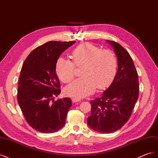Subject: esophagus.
<instances>
[{
  "mask_svg": "<svg viewBox=\"0 0 158 158\" xmlns=\"http://www.w3.org/2000/svg\"><path fill=\"white\" fill-rule=\"evenodd\" d=\"M72 101H73V103L78 102L81 101V99L80 98H72Z\"/></svg>",
  "mask_w": 158,
  "mask_h": 158,
  "instance_id": "1",
  "label": "esophagus"
}]
</instances>
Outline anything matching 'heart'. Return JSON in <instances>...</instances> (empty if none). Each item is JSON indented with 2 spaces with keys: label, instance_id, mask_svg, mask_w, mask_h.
Instances as JSON below:
<instances>
[{
  "label": "heart",
  "instance_id": "heart-1",
  "mask_svg": "<svg viewBox=\"0 0 158 158\" xmlns=\"http://www.w3.org/2000/svg\"><path fill=\"white\" fill-rule=\"evenodd\" d=\"M73 61L60 57L55 64V71L64 83H69L75 76L76 67L84 66L81 76L64 89L66 95L83 98L92 94L98 88L105 89L111 84L115 77L117 60L110 49H101L90 43H84L71 52Z\"/></svg>",
  "mask_w": 158,
  "mask_h": 158
}]
</instances>
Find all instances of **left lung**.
Here are the masks:
<instances>
[{
  "label": "left lung",
  "mask_w": 158,
  "mask_h": 158,
  "mask_svg": "<svg viewBox=\"0 0 158 158\" xmlns=\"http://www.w3.org/2000/svg\"><path fill=\"white\" fill-rule=\"evenodd\" d=\"M107 42L117 57V73L102 96L91 101L92 113L87 118L89 127L100 133L113 132L125 125L139 94L138 75L131 55L118 43Z\"/></svg>",
  "instance_id": "obj_1"
}]
</instances>
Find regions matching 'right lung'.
<instances>
[{
  "label": "right lung",
  "mask_w": 158,
  "mask_h": 158,
  "mask_svg": "<svg viewBox=\"0 0 158 158\" xmlns=\"http://www.w3.org/2000/svg\"><path fill=\"white\" fill-rule=\"evenodd\" d=\"M75 43L52 41L33 50L23 62L19 77L17 99L27 123L44 133L63 128L72 101L57 99L60 93L55 64L62 52Z\"/></svg>",
  "instance_id": "add662e5"
}]
</instances>
